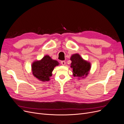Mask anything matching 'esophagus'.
Instances as JSON below:
<instances>
[{
	"mask_svg": "<svg viewBox=\"0 0 124 124\" xmlns=\"http://www.w3.org/2000/svg\"><path fill=\"white\" fill-rule=\"evenodd\" d=\"M61 63L62 64V65H65V61H62L61 62Z\"/></svg>",
	"mask_w": 124,
	"mask_h": 124,
	"instance_id": "34e87169",
	"label": "esophagus"
}]
</instances>
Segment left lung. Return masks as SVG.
<instances>
[{
    "mask_svg": "<svg viewBox=\"0 0 124 124\" xmlns=\"http://www.w3.org/2000/svg\"><path fill=\"white\" fill-rule=\"evenodd\" d=\"M70 60L71 61L70 67L73 69L74 76L77 77L79 79L85 78L91 70L90 62L84 60L78 54H73Z\"/></svg>",
    "mask_w": 124,
    "mask_h": 124,
    "instance_id": "8db88e82",
    "label": "left lung"
}]
</instances>
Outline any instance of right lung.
<instances>
[{
  "instance_id": "right-lung-1",
  "label": "right lung",
  "mask_w": 124,
  "mask_h": 124,
  "mask_svg": "<svg viewBox=\"0 0 124 124\" xmlns=\"http://www.w3.org/2000/svg\"><path fill=\"white\" fill-rule=\"evenodd\" d=\"M59 65V63L46 55L40 60L34 61L31 65V70L34 76L43 82L50 80L54 68Z\"/></svg>"
}]
</instances>
